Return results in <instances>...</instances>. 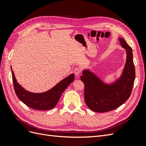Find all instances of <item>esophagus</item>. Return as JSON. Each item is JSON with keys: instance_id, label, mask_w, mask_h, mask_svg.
Listing matches in <instances>:
<instances>
[{"instance_id": "34e87169", "label": "esophagus", "mask_w": 146, "mask_h": 146, "mask_svg": "<svg viewBox=\"0 0 146 146\" xmlns=\"http://www.w3.org/2000/svg\"><path fill=\"white\" fill-rule=\"evenodd\" d=\"M82 72V69L79 67H77L74 69V74L76 76H78Z\"/></svg>"}]
</instances>
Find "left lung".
<instances>
[{
	"label": "left lung",
	"mask_w": 146,
	"mask_h": 146,
	"mask_svg": "<svg viewBox=\"0 0 146 146\" xmlns=\"http://www.w3.org/2000/svg\"><path fill=\"white\" fill-rule=\"evenodd\" d=\"M125 48L127 60L121 76L108 85L89 70H84L80 79L85 85L84 96L86 104L92 111L104 113L111 111L122 105L129 98L135 78V68L132 48L124 39L119 38Z\"/></svg>",
	"instance_id": "8db88e82"
}]
</instances>
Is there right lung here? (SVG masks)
I'll return each mask as SVG.
<instances>
[{
    "instance_id": "1",
    "label": "right lung",
    "mask_w": 146,
    "mask_h": 146,
    "mask_svg": "<svg viewBox=\"0 0 146 146\" xmlns=\"http://www.w3.org/2000/svg\"><path fill=\"white\" fill-rule=\"evenodd\" d=\"M11 73L14 89L17 98L28 107L38 110H48L54 108L63 91L74 80V74H72L50 90L42 93H33L25 90L17 83L13 70Z\"/></svg>"
}]
</instances>
